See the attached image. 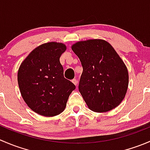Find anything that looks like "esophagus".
<instances>
[{"instance_id":"1","label":"esophagus","mask_w":150,"mask_h":150,"mask_svg":"<svg viewBox=\"0 0 150 150\" xmlns=\"http://www.w3.org/2000/svg\"><path fill=\"white\" fill-rule=\"evenodd\" d=\"M72 82L73 83L75 84V86H77V84H78V81H77V80H76V79H73V80H72Z\"/></svg>"}]
</instances>
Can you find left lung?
<instances>
[{
    "instance_id": "8db88e82",
    "label": "left lung",
    "mask_w": 150,
    "mask_h": 150,
    "mask_svg": "<svg viewBox=\"0 0 150 150\" xmlns=\"http://www.w3.org/2000/svg\"><path fill=\"white\" fill-rule=\"evenodd\" d=\"M72 50L83 69L78 88L88 107L106 112L117 107L126 94L128 72L114 48L104 40L90 39L74 43Z\"/></svg>"
}]
</instances>
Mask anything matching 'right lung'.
Masks as SVG:
<instances>
[{
  "mask_svg": "<svg viewBox=\"0 0 150 150\" xmlns=\"http://www.w3.org/2000/svg\"><path fill=\"white\" fill-rule=\"evenodd\" d=\"M67 46L48 42L36 47L20 64L17 81L25 103L35 112L46 117L58 115L65 109L75 86L64 78L59 62Z\"/></svg>",
  "mask_w": 150,
  "mask_h": 150,
  "instance_id": "add662e5",
  "label": "right lung"
}]
</instances>
